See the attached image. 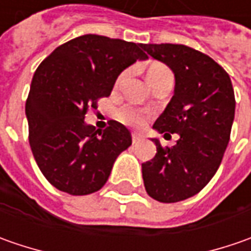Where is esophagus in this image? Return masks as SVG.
<instances>
[{"mask_svg": "<svg viewBox=\"0 0 251 251\" xmlns=\"http://www.w3.org/2000/svg\"><path fill=\"white\" fill-rule=\"evenodd\" d=\"M141 140H142V137H141V135H138V134H135V132L132 134V144H138V142H140Z\"/></svg>", "mask_w": 251, "mask_h": 251, "instance_id": "obj_1", "label": "esophagus"}]
</instances>
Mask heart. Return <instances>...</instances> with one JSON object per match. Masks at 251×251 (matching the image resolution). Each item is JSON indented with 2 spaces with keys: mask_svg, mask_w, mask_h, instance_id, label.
<instances>
[{
  "mask_svg": "<svg viewBox=\"0 0 251 251\" xmlns=\"http://www.w3.org/2000/svg\"><path fill=\"white\" fill-rule=\"evenodd\" d=\"M168 74L172 73L169 71L166 67H163V65H153L148 71V81H150L151 85H153L159 78L168 75ZM124 75H126V73L121 74V76L119 78V82L123 79ZM116 117H117V120H120L121 123H124V124L130 126V127H141L145 123L147 113L144 110L137 109V107H134V106H131V104H124V106H121V107H119L116 110Z\"/></svg>",
  "mask_w": 251,
  "mask_h": 251,
  "instance_id": "1",
  "label": "heart"
}]
</instances>
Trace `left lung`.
<instances>
[{
  "label": "left lung",
  "mask_w": 251,
  "mask_h": 251,
  "mask_svg": "<svg viewBox=\"0 0 251 251\" xmlns=\"http://www.w3.org/2000/svg\"><path fill=\"white\" fill-rule=\"evenodd\" d=\"M152 58L175 74V95L153 128L178 134L163 148L158 138L153 159L142 163L148 196L159 202L193 197L214 177L222 162L235 119V92L227 73L207 54L183 44H142Z\"/></svg>",
  "instance_id": "left-lung-1"
}]
</instances>
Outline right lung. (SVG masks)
I'll return each mask as SVG.
<instances>
[{"label":"right lung","mask_w":251,"mask_h":251,"mask_svg":"<svg viewBox=\"0 0 251 251\" xmlns=\"http://www.w3.org/2000/svg\"><path fill=\"white\" fill-rule=\"evenodd\" d=\"M141 43L83 34L58 46L37 67L26 100L34 160L54 187L71 196L100 190L131 134L110 120L106 130L85 123L89 107L110 96L117 76L147 60Z\"/></svg>","instance_id":"right-lung-1"}]
</instances>
